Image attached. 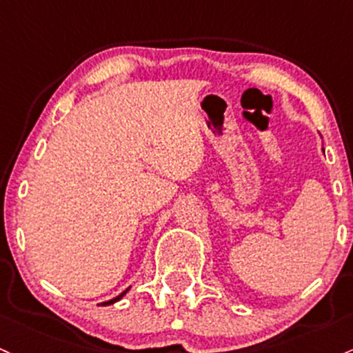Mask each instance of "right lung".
Wrapping results in <instances>:
<instances>
[{
  "label": "right lung",
  "mask_w": 353,
  "mask_h": 353,
  "mask_svg": "<svg viewBox=\"0 0 353 353\" xmlns=\"http://www.w3.org/2000/svg\"><path fill=\"white\" fill-rule=\"evenodd\" d=\"M129 290H130V286H129V288H127V290H125V292H122V293H120V295H119V296L112 298V300H108V301H103V303H102V305H112V303H115V301H119V300H120V298H122L123 295H125V293H127V292H129Z\"/></svg>",
  "instance_id": "right-lung-1"
}]
</instances>
